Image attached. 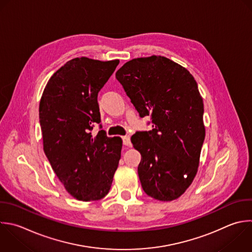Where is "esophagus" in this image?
I'll return each instance as SVG.
<instances>
[{"label":"esophagus","instance_id":"1","mask_svg":"<svg viewBox=\"0 0 252 252\" xmlns=\"http://www.w3.org/2000/svg\"><path fill=\"white\" fill-rule=\"evenodd\" d=\"M123 140V144L127 147H131V141H130V137L129 136H123L122 137Z\"/></svg>","mask_w":252,"mask_h":252}]
</instances>
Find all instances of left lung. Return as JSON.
<instances>
[{"mask_svg":"<svg viewBox=\"0 0 252 252\" xmlns=\"http://www.w3.org/2000/svg\"><path fill=\"white\" fill-rule=\"evenodd\" d=\"M116 79L141 117L154 129L132 136L142 158L138 174L147 195L159 201L180 197L191 185L205 139L204 104L187 69L163 56L125 63Z\"/></svg>","mask_w":252,"mask_h":252,"instance_id":"obj_1","label":"left lung"}]
</instances>
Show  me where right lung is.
<instances>
[{
	"mask_svg": "<svg viewBox=\"0 0 252 252\" xmlns=\"http://www.w3.org/2000/svg\"><path fill=\"white\" fill-rule=\"evenodd\" d=\"M119 60L75 58L48 81L39 103L44 153L59 180L74 198L95 201L110 190L121 158L122 140L103 130L98 92L115 71Z\"/></svg>",
	"mask_w": 252,
	"mask_h": 252,
	"instance_id": "obj_1",
	"label": "right lung"
}]
</instances>
